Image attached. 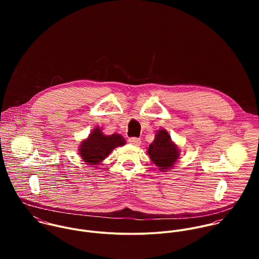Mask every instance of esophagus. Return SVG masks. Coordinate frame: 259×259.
<instances>
[{"mask_svg":"<svg viewBox=\"0 0 259 259\" xmlns=\"http://www.w3.org/2000/svg\"><path fill=\"white\" fill-rule=\"evenodd\" d=\"M129 142L134 145H139L141 143V140H140V138H137V137H130Z\"/></svg>","mask_w":259,"mask_h":259,"instance_id":"34e87169","label":"esophagus"}]
</instances>
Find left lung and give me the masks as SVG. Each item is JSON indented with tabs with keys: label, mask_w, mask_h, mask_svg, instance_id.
Here are the masks:
<instances>
[{
	"label": "left lung",
	"mask_w": 259,
	"mask_h": 259,
	"mask_svg": "<svg viewBox=\"0 0 259 259\" xmlns=\"http://www.w3.org/2000/svg\"><path fill=\"white\" fill-rule=\"evenodd\" d=\"M147 153L151 160L160 168V171L171 168L179 157L177 146L171 141L166 130H159L153 143L150 144Z\"/></svg>",
	"instance_id": "left-lung-1"
}]
</instances>
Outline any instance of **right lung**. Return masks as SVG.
Masks as SVG:
<instances>
[{
    "mask_svg": "<svg viewBox=\"0 0 259 259\" xmlns=\"http://www.w3.org/2000/svg\"><path fill=\"white\" fill-rule=\"evenodd\" d=\"M126 140L120 134L105 136L99 128L93 130L89 137L81 144L80 155L84 162L90 165L99 164L117 146L124 145Z\"/></svg>",
    "mask_w": 259,
    "mask_h": 259,
    "instance_id": "right-lung-1",
    "label": "right lung"
}]
</instances>
